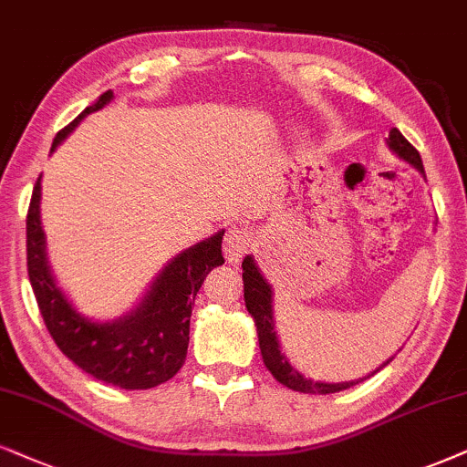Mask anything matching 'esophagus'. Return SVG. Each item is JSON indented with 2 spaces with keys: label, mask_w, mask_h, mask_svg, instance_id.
<instances>
[{
  "label": "esophagus",
  "mask_w": 467,
  "mask_h": 467,
  "mask_svg": "<svg viewBox=\"0 0 467 467\" xmlns=\"http://www.w3.org/2000/svg\"><path fill=\"white\" fill-rule=\"evenodd\" d=\"M250 233L247 228L234 226L226 233V239H223V254H226L228 263H239L244 258V254L250 247Z\"/></svg>",
  "instance_id": "1"
}]
</instances>
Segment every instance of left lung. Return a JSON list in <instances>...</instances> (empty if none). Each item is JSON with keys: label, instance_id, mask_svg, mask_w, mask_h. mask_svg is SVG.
Masks as SVG:
<instances>
[{"label": "left lung", "instance_id": "obj_1", "mask_svg": "<svg viewBox=\"0 0 467 467\" xmlns=\"http://www.w3.org/2000/svg\"><path fill=\"white\" fill-rule=\"evenodd\" d=\"M388 149H390L394 155L403 159V161L411 163L418 172L424 174L422 168V159L420 152H418L414 146L410 144L403 138V133L399 129H392L388 133L386 140ZM244 297H245V308L250 312L254 323H256V332H258V345H261V353H263V362L267 366V370L275 377L282 386L291 388L295 392H304V394H332V392H340L347 390V388L356 386V383L364 381V379H353V381H342V383H326V381H315L308 379L299 373L297 368H293L291 362H288L285 353L280 351V342H277L275 336V323H274V291L267 285L261 271H258L256 263H254L252 256L244 258ZM392 358L388 362H383L379 368H383L386 364H390ZM377 368V370H379ZM377 370H373L370 375H375ZM368 375V377H370Z\"/></svg>", "mask_w": 467, "mask_h": 467}]
</instances>
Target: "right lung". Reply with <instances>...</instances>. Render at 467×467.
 Masks as SVG:
<instances>
[{"label":"right lung","mask_w":467,"mask_h":467,"mask_svg":"<svg viewBox=\"0 0 467 467\" xmlns=\"http://www.w3.org/2000/svg\"><path fill=\"white\" fill-rule=\"evenodd\" d=\"M111 99L114 92H103L97 103L81 111L56 135L51 152L88 114L103 109ZM222 239L223 230L174 256L129 315L105 323L92 321L73 308L53 280L40 226L38 176L27 211V275L45 326L64 356L94 379L125 390H149L172 379L185 364L193 299L206 274L223 265Z\"/></svg>","instance_id":"obj_1"}]
</instances>
